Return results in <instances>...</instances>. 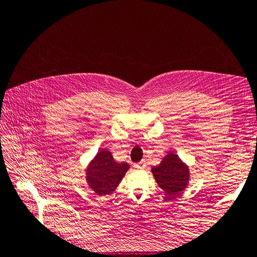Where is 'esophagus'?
I'll return each instance as SVG.
<instances>
[{
	"instance_id": "1",
	"label": "esophagus",
	"mask_w": 257,
	"mask_h": 257,
	"mask_svg": "<svg viewBox=\"0 0 257 257\" xmlns=\"http://www.w3.org/2000/svg\"><path fill=\"white\" fill-rule=\"evenodd\" d=\"M146 161L145 160H143V161H140L139 163H137V165H135V167L137 168V169H145L146 168Z\"/></svg>"
}]
</instances>
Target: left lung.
I'll use <instances>...</instances> for the list:
<instances>
[{"instance_id":"obj_1","label":"left lung","mask_w":257,"mask_h":257,"mask_svg":"<svg viewBox=\"0 0 257 257\" xmlns=\"http://www.w3.org/2000/svg\"><path fill=\"white\" fill-rule=\"evenodd\" d=\"M158 185L169 195H177L188 188L190 169L173 151L162 158L160 165L151 168Z\"/></svg>"}]
</instances>
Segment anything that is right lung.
Listing matches in <instances>:
<instances>
[{
  "mask_svg": "<svg viewBox=\"0 0 257 257\" xmlns=\"http://www.w3.org/2000/svg\"><path fill=\"white\" fill-rule=\"evenodd\" d=\"M129 168L127 162L114 161L111 152L106 148L100 149L85 169L86 182L97 195L110 194L121 182Z\"/></svg>",
  "mask_w": 257,
  "mask_h": 257,
  "instance_id": "add662e5",
  "label": "right lung"
}]
</instances>
